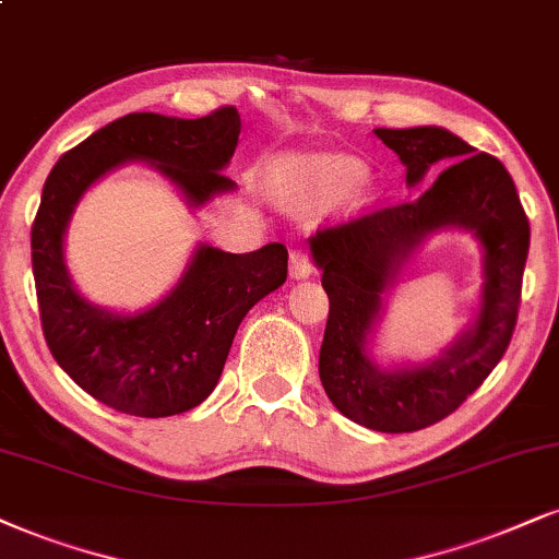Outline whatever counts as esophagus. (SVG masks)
Returning <instances> with one entry per match:
<instances>
[{"instance_id": "esophagus-1", "label": "esophagus", "mask_w": 559, "mask_h": 559, "mask_svg": "<svg viewBox=\"0 0 559 559\" xmlns=\"http://www.w3.org/2000/svg\"><path fill=\"white\" fill-rule=\"evenodd\" d=\"M312 260L304 250H292V255H288V273H292L294 281H301V278H309L312 275Z\"/></svg>"}]
</instances>
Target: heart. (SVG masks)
Listing matches in <instances>:
<instances>
[{
    "instance_id": "obj_1",
    "label": "heart",
    "mask_w": 559,
    "mask_h": 559,
    "mask_svg": "<svg viewBox=\"0 0 559 559\" xmlns=\"http://www.w3.org/2000/svg\"><path fill=\"white\" fill-rule=\"evenodd\" d=\"M366 167L356 157L343 154H322V157H301L286 162L275 175V182L288 193L301 195H335L356 186Z\"/></svg>"
}]
</instances>
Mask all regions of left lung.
Wrapping results in <instances>:
<instances>
[{"instance_id":"1","label":"left lung","mask_w":559,"mask_h":559,"mask_svg":"<svg viewBox=\"0 0 559 559\" xmlns=\"http://www.w3.org/2000/svg\"><path fill=\"white\" fill-rule=\"evenodd\" d=\"M405 165L407 188L443 167L413 201L373 211L309 239L330 317L320 379L345 418L379 433H413L443 420L496 369L511 343L528 255V218L503 162L441 126L377 129ZM469 230L484 250L478 317L438 357L379 367L370 343L401 265L436 230Z\"/></svg>"}]
</instances>
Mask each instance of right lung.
I'll use <instances>...</instances> for the list:
<instances>
[{"mask_svg": "<svg viewBox=\"0 0 559 559\" xmlns=\"http://www.w3.org/2000/svg\"><path fill=\"white\" fill-rule=\"evenodd\" d=\"M239 112L203 118L129 112L74 146L48 175L31 231L40 322L56 364L103 405L136 418L188 413L214 392L239 322L284 286L281 242L255 252L198 245L175 288L139 312H112L76 292L63 237L82 195L112 169L144 162L173 182L188 206L231 193L222 173L237 150Z\"/></svg>", "mask_w": 559, "mask_h": 559, "instance_id": "1", "label": "right lung"}]
</instances>
